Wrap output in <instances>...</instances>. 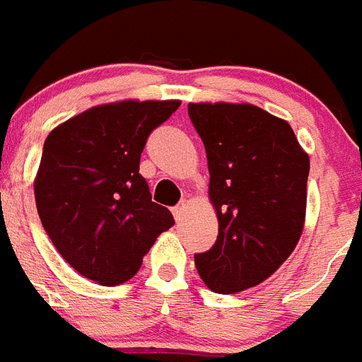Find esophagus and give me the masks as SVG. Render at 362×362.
<instances>
[{"label":"esophagus","instance_id":"34e87169","mask_svg":"<svg viewBox=\"0 0 362 362\" xmlns=\"http://www.w3.org/2000/svg\"><path fill=\"white\" fill-rule=\"evenodd\" d=\"M185 207H187V203L185 202H181L179 203V205H175L174 209H172V213H174V218L175 220H183V216H185Z\"/></svg>","mask_w":362,"mask_h":362}]
</instances>
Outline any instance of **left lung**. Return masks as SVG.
<instances>
[{
	"mask_svg": "<svg viewBox=\"0 0 362 362\" xmlns=\"http://www.w3.org/2000/svg\"><path fill=\"white\" fill-rule=\"evenodd\" d=\"M207 151L218 238L194 262L205 285L235 294L286 261L303 231L309 155L285 120L255 105L188 103Z\"/></svg>",
	"mask_w": 362,
	"mask_h": 362,
	"instance_id": "obj_1",
	"label": "left lung"
}]
</instances>
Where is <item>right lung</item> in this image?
<instances>
[{
  "label": "right lung",
  "instance_id": "add662e5",
  "mask_svg": "<svg viewBox=\"0 0 362 362\" xmlns=\"http://www.w3.org/2000/svg\"><path fill=\"white\" fill-rule=\"evenodd\" d=\"M181 101H120L88 109L47 134L35 179L40 222L62 259L100 285L139 272L174 226L139 174L148 136Z\"/></svg>",
  "mask_w": 362,
  "mask_h": 362
}]
</instances>
